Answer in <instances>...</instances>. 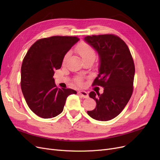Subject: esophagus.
I'll list each match as a JSON object with an SVG mask.
<instances>
[{
	"label": "esophagus",
	"mask_w": 160,
	"mask_h": 160,
	"mask_svg": "<svg viewBox=\"0 0 160 160\" xmlns=\"http://www.w3.org/2000/svg\"><path fill=\"white\" fill-rule=\"evenodd\" d=\"M78 93H79V95H81L82 97H83V98H89V95H88V93H87L86 91H79V92H78Z\"/></svg>",
	"instance_id": "esophagus-1"
}]
</instances>
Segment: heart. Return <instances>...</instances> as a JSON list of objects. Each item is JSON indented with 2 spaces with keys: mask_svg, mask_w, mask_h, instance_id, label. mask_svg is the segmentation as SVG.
<instances>
[{
  "mask_svg": "<svg viewBox=\"0 0 160 160\" xmlns=\"http://www.w3.org/2000/svg\"><path fill=\"white\" fill-rule=\"evenodd\" d=\"M76 50L77 53H78L79 56L81 57V59L83 60V61H85V60L89 59L92 57H94V58L95 57V52L93 48L88 44H86L85 42H82L80 45H79L78 47H77ZM68 57H69V53H67L64 57V59H63L64 62L67 59ZM76 81L79 85H81L82 82L81 79H77Z\"/></svg>",
  "mask_w": 160,
  "mask_h": 160,
  "instance_id": "obj_1",
  "label": "heart"
}]
</instances>
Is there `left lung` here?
<instances>
[{
  "mask_svg": "<svg viewBox=\"0 0 160 160\" xmlns=\"http://www.w3.org/2000/svg\"><path fill=\"white\" fill-rule=\"evenodd\" d=\"M84 41L98 52L99 75L93 85L103 87V93H89L96 108L88 111L91 118L106 122L122 112L133 93L135 65L125 42L113 35L87 36Z\"/></svg>",
  "mask_w": 160,
  "mask_h": 160,
  "instance_id": "left-lung-1",
  "label": "left lung"
}]
</instances>
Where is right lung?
<instances>
[{"instance_id":"1","label":"right lung","mask_w":160,"mask_h":160,"mask_svg":"<svg viewBox=\"0 0 160 160\" xmlns=\"http://www.w3.org/2000/svg\"><path fill=\"white\" fill-rule=\"evenodd\" d=\"M79 41L76 37L54 36L38 40L31 47L21 67V86L28 107L44 119L62 113L71 89L58 88L53 75L61 67L64 57Z\"/></svg>"}]
</instances>
